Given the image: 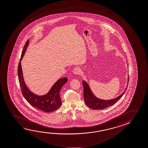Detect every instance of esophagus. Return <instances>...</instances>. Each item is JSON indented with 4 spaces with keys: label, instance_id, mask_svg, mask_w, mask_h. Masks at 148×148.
<instances>
[{
    "label": "esophagus",
    "instance_id": "1",
    "mask_svg": "<svg viewBox=\"0 0 148 148\" xmlns=\"http://www.w3.org/2000/svg\"><path fill=\"white\" fill-rule=\"evenodd\" d=\"M73 72L74 74H75L76 75H79L80 73H81V69L78 67H76V68L74 69Z\"/></svg>",
    "mask_w": 148,
    "mask_h": 148
}]
</instances>
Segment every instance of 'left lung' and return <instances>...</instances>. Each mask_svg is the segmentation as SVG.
<instances>
[{
    "label": "left lung",
    "mask_w": 148,
    "mask_h": 148,
    "mask_svg": "<svg viewBox=\"0 0 148 148\" xmlns=\"http://www.w3.org/2000/svg\"><path fill=\"white\" fill-rule=\"evenodd\" d=\"M128 80H129V77H128ZM82 85L84 87V97L85 104L90 108L95 110L105 109L108 107L114 104L121 99V97L123 95L127 89V87H126L125 90L121 95H120L119 97H118L115 99H110V100H103V99H99V98H97L93 94L89 85L84 80L82 81ZM127 86H128V84H127Z\"/></svg>",
    "instance_id": "8db88e82"
}]
</instances>
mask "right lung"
Listing matches in <instances>:
<instances>
[{
	"instance_id": "obj_1",
	"label": "right lung",
	"mask_w": 148,
	"mask_h": 148,
	"mask_svg": "<svg viewBox=\"0 0 148 148\" xmlns=\"http://www.w3.org/2000/svg\"><path fill=\"white\" fill-rule=\"evenodd\" d=\"M28 44L29 40L25 43L22 51L17 70L22 95L30 104L37 109L46 112H53L59 108L62 104L60 97V91L63 85L68 82V78H62L57 80L46 95L39 96L30 91L25 83L21 63V61L24 55Z\"/></svg>"
}]
</instances>
